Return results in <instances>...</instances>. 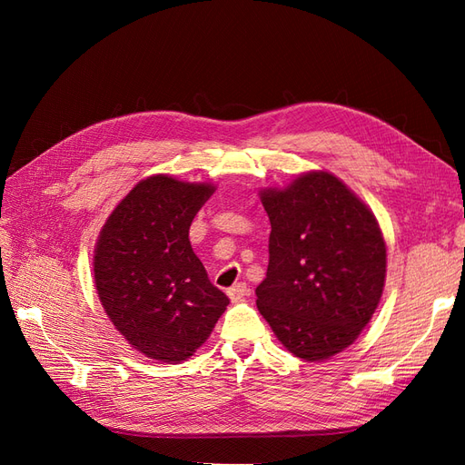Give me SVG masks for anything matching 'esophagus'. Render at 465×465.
I'll use <instances>...</instances> for the list:
<instances>
[{
	"instance_id": "esophagus-1",
	"label": "esophagus",
	"mask_w": 465,
	"mask_h": 465,
	"mask_svg": "<svg viewBox=\"0 0 465 465\" xmlns=\"http://www.w3.org/2000/svg\"><path fill=\"white\" fill-rule=\"evenodd\" d=\"M227 294H229V299L232 301V302H238V301H242L246 294H248V287H246V283H236V285H232L229 291H227Z\"/></svg>"
}]
</instances>
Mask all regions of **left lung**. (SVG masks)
<instances>
[{"label": "left lung", "mask_w": 465, "mask_h": 465, "mask_svg": "<svg viewBox=\"0 0 465 465\" xmlns=\"http://www.w3.org/2000/svg\"><path fill=\"white\" fill-rule=\"evenodd\" d=\"M272 223L260 314L294 357L328 361L353 345L386 283V242L369 205L328 171L260 190Z\"/></svg>", "instance_id": "obj_1"}]
</instances>
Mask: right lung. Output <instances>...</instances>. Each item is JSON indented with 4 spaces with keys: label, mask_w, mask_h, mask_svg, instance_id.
Here are the masks:
<instances>
[{
    "label": "right lung",
    "mask_w": 465,
    "mask_h": 465,
    "mask_svg": "<svg viewBox=\"0 0 465 465\" xmlns=\"http://www.w3.org/2000/svg\"><path fill=\"white\" fill-rule=\"evenodd\" d=\"M217 190L153 174L112 209L93 256L96 294L132 349L153 361L190 359L227 311L190 244V224Z\"/></svg>",
    "instance_id": "right-lung-1"
}]
</instances>
